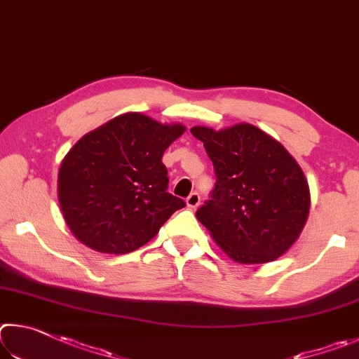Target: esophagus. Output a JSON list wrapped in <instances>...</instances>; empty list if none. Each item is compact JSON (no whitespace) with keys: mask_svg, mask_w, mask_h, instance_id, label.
<instances>
[{"mask_svg":"<svg viewBox=\"0 0 359 359\" xmlns=\"http://www.w3.org/2000/svg\"><path fill=\"white\" fill-rule=\"evenodd\" d=\"M186 203H187V206H189V208H197V206L200 205L198 192H192L191 196L186 198Z\"/></svg>","mask_w":359,"mask_h":359,"instance_id":"obj_1","label":"esophagus"}]
</instances>
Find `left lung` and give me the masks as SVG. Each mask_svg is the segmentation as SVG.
<instances>
[{"instance_id":"obj_1","label":"left lung","mask_w":359,"mask_h":359,"mask_svg":"<svg viewBox=\"0 0 359 359\" xmlns=\"http://www.w3.org/2000/svg\"><path fill=\"white\" fill-rule=\"evenodd\" d=\"M215 165L211 200L196 216L238 263H268L285 254L303 231L311 194L298 162L252 124L222 130L191 129Z\"/></svg>"}]
</instances>
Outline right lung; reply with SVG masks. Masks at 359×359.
Segmentation results:
<instances>
[{
  "mask_svg": "<svg viewBox=\"0 0 359 359\" xmlns=\"http://www.w3.org/2000/svg\"><path fill=\"white\" fill-rule=\"evenodd\" d=\"M184 130L134 111L81 137L58 172L60 206L74 236L105 254H128L153 240L186 206L167 192L162 163L163 151Z\"/></svg>",
  "mask_w": 359,
  "mask_h": 359,
  "instance_id": "add662e5",
  "label": "right lung"
}]
</instances>
